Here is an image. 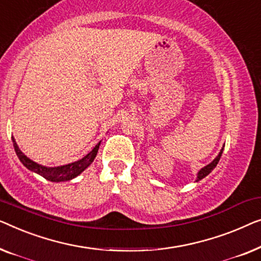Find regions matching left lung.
<instances>
[{"mask_svg": "<svg viewBox=\"0 0 261 261\" xmlns=\"http://www.w3.org/2000/svg\"><path fill=\"white\" fill-rule=\"evenodd\" d=\"M222 151H223V148L221 149V151H220V152H219V155H218V156H216V159H215L214 161H213V162H212V163H209V164H208V166H205L204 168H202V169H201V170H200L199 172H197V178H196V182H197V181H200V179H202V178H204V177H205V176H207V175H209V174H211V172H212V170H213V169H214V168L216 167V164H218V163H219V161H220V159H221Z\"/></svg>", "mask_w": 261, "mask_h": 261, "instance_id": "1", "label": "left lung"}]
</instances>
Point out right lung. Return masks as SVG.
<instances>
[{
	"mask_svg": "<svg viewBox=\"0 0 261 261\" xmlns=\"http://www.w3.org/2000/svg\"><path fill=\"white\" fill-rule=\"evenodd\" d=\"M13 139V145L14 149H15V152L19 160L21 161V163L23 166L29 169V170L33 172H36L42 177H45L46 179H48L50 182H64V181H69V179L76 177V176L82 174V172L85 170V169L90 166L91 163L93 162L95 156H97L99 145H100V142L98 143L97 145L92 149V151H90L85 157H83L82 160L76 161V162L73 163H68L65 164V166H60V167H54V168H48L45 166H41V164H38L34 161L29 160L27 156L24 155L23 152L21 151L17 146L15 139Z\"/></svg>",
	"mask_w": 261,
	"mask_h": 261,
	"instance_id": "add662e5",
	"label": "right lung"
}]
</instances>
